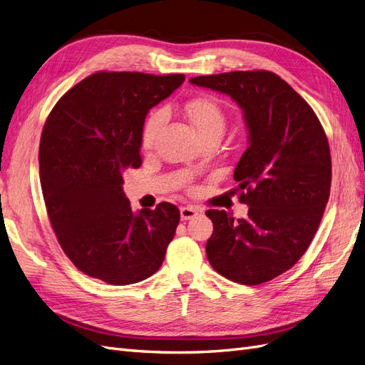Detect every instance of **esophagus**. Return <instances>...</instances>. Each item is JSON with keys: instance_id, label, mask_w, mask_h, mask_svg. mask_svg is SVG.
<instances>
[{"instance_id": "1", "label": "esophagus", "mask_w": 365, "mask_h": 365, "mask_svg": "<svg viewBox=\"0 0 365 365\" xmlns=\"http://www.w3.org/2000/svg\"><path fill=\"white\" fill-rule=\"evenodd\" d=\"M180 213H181L182 220H190L197 215V210L193 208V207H181Z\"/></svg>"}]
</instances>
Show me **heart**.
Segmentation results:
<instances>
[{"label":"heart","mask_w":365,"mask_h":365,"mask_svg":"<svg viewBox=\"0 0 365 365\" xmlns=\"http://www.w3.org/2000/svg\"><path fill=\"white\" fill-rule=\"evenodd\" d=\"M184 113L201 140L208 137L220 138L227 128V114L215 98L197 97L187 102ZM164 123V114L153 111L145 121L141 130V143L145 148H152L157 141L158 132Z\"/></svg>","instance_id":"1"}]
</instances>
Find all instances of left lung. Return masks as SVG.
<instances>
[{"label":"left lung","mask_w":365,"mask_h":365,"mask_svg":"<svg viewBox=\"0 0 365 365\" xmlns=\"http://www.w3.org/2000/svg\"><path fill=\"white\" fill-rule=\"evenodd\" d=\"M192 85L231 97L244 113L248 149L235 169L245 219L208 210L213 269L240 284H260L292 268L322 222L332 181L322 123L304 98L264 70L200 76Z\"/></svg>","instance_id":"1"}]
</instances>
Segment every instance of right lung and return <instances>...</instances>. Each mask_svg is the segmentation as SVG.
I'll list each match as a JSON object with an SVG mask.
<instances>
[{"label":"right lung","mask_w":365,"mask_h":365,"mask_svg":"<svg viewBox=\"0 0 365 365\" xmlns=\"http://www.w3.org/2000/svg\"><path fill=\"white\" fill-rule=\"evenodd\" d=\"M184 79L96 73L65 93L43 125L39 176L48 219L63 252L90 277L125 286L161 267L180 210L161 202L134 212L123 173L140 168L149 109Z\"/></svg>","instance_id":"1"}]
</instances>
